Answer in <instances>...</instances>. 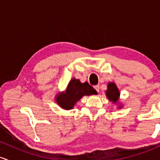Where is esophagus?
Masks as SVG:
<instances>
[{
	"label": "esophagus",
	"mask_w": 160,
	"mask_h": 160,
	"mask_svg": "<svg viewBox=\"0 0 160 160\" xmlns=\"http://www.w3.org/2000/svg\"><path fill=\"white\" fill-rule=\"evenodd\" d=\"M94 89L96 90V91H98V92H99V91H100V87H99V85H95V86H94Z\"/></svg>",
	"instance_id": "1"
}]
</instances>
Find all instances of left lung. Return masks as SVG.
Segmentation results:
<instances>
[{"mask_svg":"<svg viewBox=\"0 0 160 160\" xmlns=\"http://www.w3.org/2000/svg\"><path fill=\"white\" fill-rule=\"evenodd\" d=\"M106 96L108 100L115 105H117L118 109L122 108V104L119 102L120 100V92L119 90L116 86V83L112 82H108L107 85V89L105 91Z\"/></svg>","mask_w":160,"mask_h":160,"instance_id":"obj_1","label":"left lung"}]
</instances>
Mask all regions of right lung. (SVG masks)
Segmentation results:
<instances>
[{
  "label": "right lung",
  "instance_id": "1",
  "mask_svg": "<svg viewBox=\"0 0 160 160\" xmlns=\"http://www.w3.org/2000/svg\"><path fill=\"white\" fill-rule=\"evenodd\" d=\"M98 94L96 90L85 82L82 83L79 79L72 78L64 91L57 93L55 96V101L57 105L65 110H70L84 96Z\"/></svg>",
  "mask_w": 160,
  "mask_h": 160
}]
</instances>
